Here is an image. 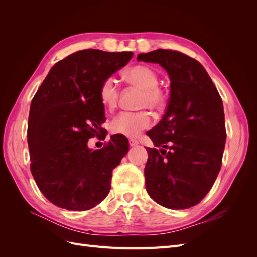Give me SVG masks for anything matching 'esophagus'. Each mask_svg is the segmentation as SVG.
<instances>
[{"label":"esophagus","mask_w":257,"mask_h":257,"mask_svg":"<svg viewBox=\"0 0 257 257\" xmlns=\"http://www.w3.org/2000/svg\"><path fill=\"white\" fill-rule=\"evenodd\" d=\"M128 143H130L131 147H134V146L138 145V141H137V139H134V138H131L130 141H128Z\"/></svg>","instance_id":"34e87169"}]
</instances>
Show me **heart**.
<instances>
[{
    "instance_id": "1",
    "label": "heart",
    "mask_w": 257,
    "mask_h": 257,
    "mask_svg": "<svg viewBox=\"0 0 257 257\" xmlns=\"http://www.w3.org/2000/svg\"><path fill=\"white\" fill-rule=\"evenodd\" d=\"M124 78L131 84L143 90L142 107H149L153 110H161L165 105L166 94L159 87V76L154 69L148 65H135L126 69ZM99 99L109 111L115 109L119 103L120 88L113 77H107L99 87ZM153 120L150 112L124 111L119 113L111 122V131L115 134L126 137H136L141 132L150 127Z\"/></svg>"
}]
</instances>
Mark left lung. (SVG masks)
Wrapping results in <instances>:
<instances>
[{"mask_svg":"<svg viewBox=\"0 0 257 257\" xmlns=\"http://www.w3.org/2000/svg\"><path fill=\"white\" fill-rule=\"evenodd\" d=\"M137 61L158 63L170 79V97L158 125L147 132L146 190L159 205L175 210L200 203L222 165L226 141L222 98L204 66L186 54L158 49Z\"/></svg>","mask_w":257,"mask_h":257,"instance_id":"1","label":"left lung"}]
</instances>
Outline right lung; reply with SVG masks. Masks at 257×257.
I'll use <instances>...</instances> for the list:
<instances>
[{
    "label": "right lung",
    "mask_w": 257,
    "mask_h": 257,
    "mask_svg": "<svg viewBox=\"0 0 257 257\" xmlns=\"http://www.w3.org/2000/svg\"><path fill=\"white\" fill-rule=\"evenodd\" d=\"M133 52L85 49L54 64L30 106L28 145L31 173L53 205L83 211L104 200L112 170L128 151L124 135L110 136L102 149L88 141L105 139V108L99 99L103 80L125 66Z\"/></svg>",
    "instance_id": "right-lung-1"
}]
</instances>
